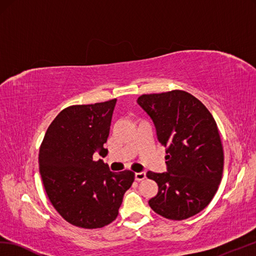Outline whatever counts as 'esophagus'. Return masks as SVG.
Here are the masks:
<instances>
[{"label":"esophagus","mask_w":256,"mask_h":256,"mask_svg":"<svg viewBox=\"0 0 256 256\" xmlns=\"http://www.w3.org/2000/svg\"><path fill=\"white\" fill-rule=\"evenodd\" d=\"M146 178L145 172H136L135 174V180L136 181H142Z\"/></svg>","instance_id":"1"}]
</instances>
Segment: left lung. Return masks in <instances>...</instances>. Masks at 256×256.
<instances>
[{"label": "left lung", "instance_id": "1", "mask_svg": "<svg viewBox=\"0 0 256 256\" xmlns=\"http://www.w3.org/2000/svg\"><path fill=\"white\" fill-rule=\"evenodd\" d=\"M138 102L152 118L167 154V172L146 174L158 184L148 204L170 220L192 217L210 203L222 178L224 150L215 118L180 89L142 94Z\"/></svg>", "mask_w": 256, "mask_h": 256}]
</instances>
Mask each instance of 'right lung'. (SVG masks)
Masks as SVG:
<instances>
[{
    "mask_svg": "<svg viewBox=\"0 0 256 256\" xmlns=\"http://www.w3.org/2000/svg\"><path fill=\"white\" fill-rule=\"evenodd\" d=\"M116 99L63 109L48 128L39 150V170L51 204L80 228L96 229L118 217L135 174L112 172L94 152L104 157Z\"/></svg>",
    "mask_w": 256,
    "mask_h": 256,
    "instance_id": "obj_1",
    "label": "right lung"
}]
</instances>
